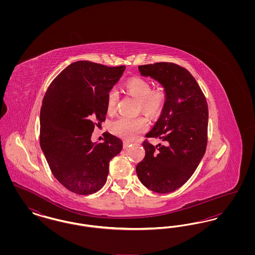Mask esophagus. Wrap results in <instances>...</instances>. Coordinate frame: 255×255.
<instances>
[{"label": "esophagus", "instance_id": "esophagus-1", "mask_svg": "<svg viewBox=\"0 0 255 255\" xmlns=\"http://www.w3.org/2000/svg\"><path fill=\"white\" fill-rule=\"evenodd\" d=\"M130 145H132L131 142H129V141H123V148H124V149L127 148V147H129Z\"/></svg>", "mask_w": 255, "mask_h": 255}]
</instances>
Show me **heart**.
<instances>
[{"label":"heart","mask_w":255,"mask_h":255,"mask_svg":"<svg viewBox=\"0 0 255 255\" xmlns=\"http://www.w3.org/2000/svg\"><path fill=\"white\" fill-rule=\"evenodd\" d=\"M124 91L139 102L140 110L148 116L158 114L166 98L165 91L161 87L151 90L150 82L140 77H133L128 80L124 85ZM118 101V92L116 90L110 91L106 104L108 114H113L116 111ZM147 128L148 124L143 118L130 119L120 117L113 121L110 125L112 133L129 140L136 138L140 133L146 131Z\"/></svg>","instance_id":"heart-1"}]
</instances>
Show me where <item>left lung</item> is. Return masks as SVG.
Returning a JSON list of instances; mask_svg holds the SVG:
<instances>
[{"label": "left lung", "instance_id": "8db88e82", "mask_svg": "<svg viewBox=\"0 0 255 255\" xmlns=\"http://www.w3.org/2000/svg\"><path fill=\"white\" fill-rule=\"evenodd\" d=\"M163 87L166 98L160 116L146 137L163 144L142 145L145 157L136 165V175L148 189L170 193L189 180L206 153L208 108L200 86L187 70L174 63L138 66Z\"/></svg>", "mask_w": 255, "mask_h": 255}]
</instances>
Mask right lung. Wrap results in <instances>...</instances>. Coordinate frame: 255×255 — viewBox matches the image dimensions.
Here are the masks:
<instances>
[{"label":"right lung","mask_w":255,"mask_h":255,"mask_svg":"<svg viewBox=\"0 0 255 255\" xmlns=\"http://www.w3.org/2000/svg\"><path fill=\"white\" fill-rule=\"evenodd\" d=\"M125 66L106 67L77 61L49 85L40 112V145L56 180L75 194L96 193L107 181L110 160L122 139L108 133L91 140L96 122L106 119L107 97Z\"/></svg>","instance_id":"right-lung-1"}]
</instances>
